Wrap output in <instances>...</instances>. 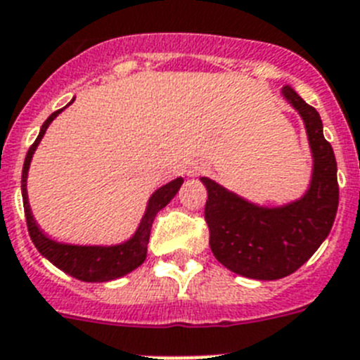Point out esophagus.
Returning a JSON list of instances; mask_svg holds the SVG:
<instances>
[{"label": "esophagus", "instance_id": "1", "mask_svg": "<svg viewBox=\"0 0 360 360\" xmlns=\"http://www.w3.org/2000/svg\"><path fill=\"white\" fill-rule=\"evenodd\" d=\"M205 172V167L202 165H199V162H193V165H190L188 170H186V174H188L190 177H195L199 176V174H202Z\"/></svg>", "mask_w": 360, "mask_h": 360}]
</instances>
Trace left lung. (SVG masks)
I'll return each instance as SVG.
<instances>
[{"label":"left lung","mask_w":360,"mask_h":360,"mask_svg":"<svg viewBox=\"0 0 360 360\" xmlns=\"http://www.w3.org/2000/svg\"><path fill=\"white\" fill-rule=\"evenodd\" d=\"M283 96L301 114L314 154L308 192L290 205L264 208L201 177L212 252L223 266L248 279L275 281L299 270L328 237L339 206L335 154L324 139L321 115L290 86Z\"/></svg>","instance_id":"1"}]
</instances>
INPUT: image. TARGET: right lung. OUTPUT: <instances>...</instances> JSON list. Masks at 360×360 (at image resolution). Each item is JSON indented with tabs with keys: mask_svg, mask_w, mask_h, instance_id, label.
<instances>
[{
	"mask_svg": "<svg viewBox=\"0 0 360 360\" xmlns=\"http://www.w3.org/2000/svg\"><path fill=\"white\" fill-rule=\"evenodd\" d=\"M70 103H74L72 99ZM68 103V105H70ZM63 108L56 110L54 114L49 115V120L43 123L39 136L36 137V141L27 152V158L23 162V174H21V193H23V208L25 217H27V228H29L30 239H32L34 246L39 250V254L45 255L54 266L59 270H63L65 274L72 275L79 281L85 283H105V281L117 279L123 275L130 274L136 270L137 266H141L146 259V246H148L150 230H152V223H154L155 215L161 208L172 201V198L179 192L183 179L170 181L168 184L155 190L150 198L146 212L141 219V224L137 228V232L134 237L123 243V245L115 246H76V245H63V243H56V240L49 239L45 233L39 230L32 217L29 206V198H27V174H29L30 159H32L34 152H36L37 145L41 141V137L45 136L46 128L52 121L58 117L59 112Z\"/></svg>",
	"mask_w": 360,
	"mask_h": 360,
	"instance_id": "1",
	"label": "right lung"
}]
</instances>
